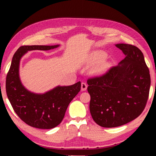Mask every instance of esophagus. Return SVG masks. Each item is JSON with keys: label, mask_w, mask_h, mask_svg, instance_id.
Listing matches in <instances>:
<instances>
[{"label": "esophagus", "mask_w": 156, "mask_h": 156, "mask_svg": "<svg viewBox=\"0 0 156 156\" xmlns=\"http://www.w3.org/2000/svg\"><path fill=\"white\" fill-rule=\"evenodd\" d=\"M87 88V84L84 83H81V91H86Z\"/></svg>", "instance_id": "34e87169"}]
</instances>
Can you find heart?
Masks as SVG:
<instances>
[{
    "label": "heart",
    "instance_id": "heart-1",
    "mask_svg": "<svg viewBox=\"0 0 156 156\" xmlns=\"http://www.w3.org/2000/svg\"><path fill=\"white\" fill-rule=\"evenodd\" d=\"M107 54L103 51H95L92 52L89 56L86 64L90 67H95L92 73L96 75H100L104 73L109 66L108 62L105 60Z\"/></svg>",
    "mask_w": 156,
    "mask_h": 156
}]
</instances>
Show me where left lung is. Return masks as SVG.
Wrapping results in <instances>:
<instances>
[{"mask_svg": "<svg viewBox=\"0 0 156 156\" xmlns=\"http://www.w3.org/2000/svg\"><path fill=\"white\" fill-rule=\"evenodd\" d=\"M115 46L125 55V59L103 76L87 80L92 118L106 128L138 118L147 104L151 85L149 70L140 50L129 44Z\"/></svg>", "mask_w": 156, "mask_h": 156, "instance_id": "left-lung-1", "label": "left lung"}]
</instances>
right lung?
Here are the masks:
<instances>
[{
    "label": "right lung",
    "instance_id": "1",
    "mask_svg": "<svg viewBox=\"0 0 156 156\" xmlns=\"http://www.w3.org/2000/svg\"><path fill=\"white\" fill-rule=\"evenodd\" d=\"M56 45H27L19 47L12 58L6 78L7 98L16 113L28 125L49 129L62 122L70 102L80 90L81 83L69 86H57L43 94L29 91L23 85L19 75L20 62L29 51L57 48Z\"/></svg>",
    "mask_w": 156,
    "mask_h": 156
}]
</instances>
